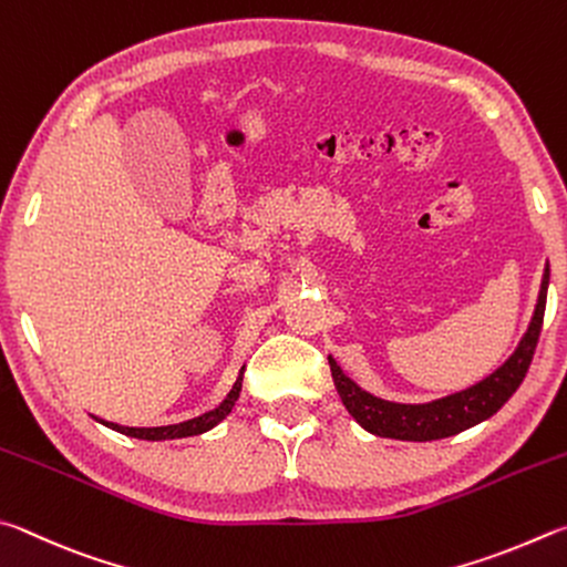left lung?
I'll list each match as a JSON object with an SVG mask.
<instances>
[{"label": "left lung", "mask_w": 567, "mask_h": 567, "mask_svg": "<svg viewBox=\"0 0 567 567\" xmlns=\"http://www.w3.org/2000/svg\"><path fill=\"white\" fill-rule=\"evenodd\" d=\"M548 284H550V266H545L543 284L538 293V303H535L533 319L528 331L523 333L508 361L498 365L491 375H485L471 389L445 395V399L431 401V403H395L385 401L363 391L359 383L351 381L343 369L329 355L331 375L339 391L346 411L353 415V421L373 435H383V439L395 441H439L449 439V435L461 433L465 429H473L475 423L491 419L493 413L503 409V403L518 391L525 373L530 369L535 346L540 339L543 316H545V299H548Z\"/></svg>", "instance_id": "8db88e82"}]
</instances>
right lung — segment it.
Returning <instances> with one entry per match:
<instances>
[{
    "mask_svg": "<svg viewBox=\"0 0 567 567\" xmlns=\"http://www.w3.org/2000/svg\"><path fill=\"white\" fill-rule=\"evenodd\" d=\"M246 369V365H244ZM244 369L238 371V379L234 383V389L228 391L226 399L216 405L214 411H206L202 415H196L192 421H184V423H174V425H158V429H128V425H118V423H109V421H99L104 423L106 429H112L116 433H124V435H132V439L138 441H174V439H188V435H198V433H206L212 431L214 425L221 423L231 409L238 401V393H241V383H244Z\"/></svg>",
    "mask_w": 567,
    "mask_h": 567,
    "instance_id": "add662e5",
    "label": "right lung"
}]
</instances>
